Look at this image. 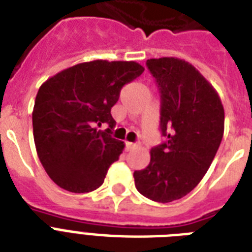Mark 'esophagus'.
<instances>
[{
	"label": "esophagus",
	"mask_w": 252,
	"mask_h": 252,
	"mask_svg": "<svg viewBox=\"0 0 252 252\" xmlns=\"http://www.w3.org/2000/svg\"><path fill=\"white\" fill-rule=\"evenodd\" d=\"M136 148V144L133 142H126V149L129 152V150H133Z\"/></svg>",
	"instance_id": "obj_1"
}]
</instances>
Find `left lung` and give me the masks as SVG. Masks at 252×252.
I'll return each mask as SVG.
<instances>
[{
    "mask_svg": "<svg viewBox=\"0 0 252 252\" xmlns=\"http://www.w3.org/2000/svg\"><path fill=\"white\" fill-rule=\"evenodd\" d=\"M146 66L161 94L159 128L165 142L150 163L134 171L137 191L157 203L182 199L203 179L223 136L225 112L217 91L189 63L150 59Z\"/></svg>",
    "mask_w": 252,
    "mask_h": 252,
    "instance_id": "1",
    "label": "left lung"
}]
</instances>
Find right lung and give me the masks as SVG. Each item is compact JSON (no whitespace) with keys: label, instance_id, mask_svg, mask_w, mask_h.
I'll return each instance as SVG.
<instances>
[{"label":"right lung","instance_id":"add662e5","mask_svg":"<svg viewBox=\"0 0 252 252\" xmlns=\"http://www.w3.org/2000/svg\"><path fill=\"white\" fill-rule=\"evenodd\" d=\"M144 72L134 61L95 60L51 77L37 91L32 111L37 157L49 178L69 192L100 187L124 142L111 136V108L123 86ZM106 122L109 128H94Z\"/></svg>","mask_w":252,"mask_h":252}]
</instances>
